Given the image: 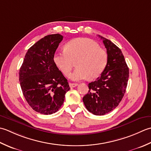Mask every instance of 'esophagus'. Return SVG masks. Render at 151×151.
<instances>
[{"instance_id":"esophagus-1","label":"esophagus","mask_w":151,"mask_h":151,"mask_svg":"<svg viewBox=\"0 0 151 151\" xmlns=\"http://www.w3.org/2000/svg\"><path fill=\"white\" fill-rule=\"evenodd\" d=\"M69 85H70V87H71V88H73V87H76V86H78V83H70Z\"/></svg>"}]
</instances>
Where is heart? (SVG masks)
Wrapping results in <instances>:
<instances>
[{
    "instance_id": "b5f03b06",
    "label": "heart",
    "mask_w": 151,
    "mask_h": 151,
    "mask_svg": "<svg viewBox=\"0 0 151 151\" xmlns=\"http://www.w3.org/2000/svg\"><path fill=\"white\" fill-rule=\"evenodd\" d=\"M53 61L66 76L70 74L74 63L78 68L70 76L73 81L89 78H97L104 72L108 61V55L98 43L85 38H76L68 42L65 50L55 53Z\"/></svg>"
}]
</instances>
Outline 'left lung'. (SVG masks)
I'll use <instances>...</instances> for the list:
<instances>
[{
    "instance_id": "left-lung-1",
    "label": "left lung",
    "mask_w": 151,
    "mask_h": 151,
    "mask_svg": "<svg viewBox=\"0 0 151 151\" xmlns=\"http://www.w3.org/2000/svg\"><path fill=\"white\" fill-rule=\"evenodd\" d=\"M107 50L108 61L100 77L88 84V93L83 101L89 112L104 115L121 102L127 89L129 68L121 50L113 42L99 36Z\"/></svg>"
}]
</instances>
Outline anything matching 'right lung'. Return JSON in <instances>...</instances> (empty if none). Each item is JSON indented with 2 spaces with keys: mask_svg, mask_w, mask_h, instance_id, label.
Listing matches in <instances>:
<instances>
[{
  "mask_svg": "<svg viewBox=\"0 0 151 151\" xmlns=\"http://www.w3.org/2000/svg\"><path fill=\"white\" fill-rule=\"evenodd\" d=\"M63 36H45L30 47L19 70L21 90L29 106L44 115L57 112L63 104L70 88L53 61V56Z\"/></svg>",
  "mask_w": 151,
  "mask_h": 151,
  "instance_id": "1",
  "label": "right lung"
}]
</instances>
